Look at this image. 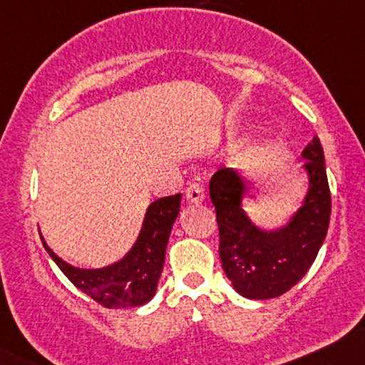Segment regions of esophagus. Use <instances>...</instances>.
<instances>
[{"instance_id":"1","label":"esophagus","mask_w":365,"mask_h":365,"mask_svg":"<svg viewBox=\"0 0 365 365\" xmlns=\"http://www.w3.org/2000/svg\"><path fill=\"white\" fill-rule=\"evenodd\" d=\"M185 197L190 204H201L204 201V189L199 183H192L185 192Z\"/></svg>"}]
</instances>
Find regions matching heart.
Returning a JSON list of instances; mask_svg holds the SVG:
<instances>
[{"label": "heart", "mask_w": 365, "mask_h": 365, "mask_svg": "<svg viewBox=\"0 0 365 365\" xmlns=\"http://www.w3.org/2000/svg\"><path fill=\"white\" fill-rule=\"evenodd\" d=\"M268 147H270L268 140H262V142H259L258 145L255 147V152H256V154H263V152L268 150Z\"/></svg>", "instance_id": "1"}]
</instances>
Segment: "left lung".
Returning a JSON list of instances; mask_svg holds the SVG:
<instances>
[{
	"label": "left lung",
	"instance_id": "obj_1",
	"mask_svg": "<svg viewBox=\"0 0 365 365\" xmlns=\"http://www.w3.org/2000/svg\"><path fill=\"white\" fill-rule=\"evenodd\" d=\"M308 178L305 197L286 223L256 225L244 210L250 180L234 168L216 171L210 195L220 230V259L232 287L247 299L277 298L302 280L327 235L331 192L320 140L302 152Z\"/></svg>",
	"mask_w": 365,
	"mask_h": 365
}]
</instances>
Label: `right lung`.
<instances>
[{
  "instance_id": "add662e5",
  "label": "right lung",
  "mask_w": 365,
  "mask_h": 365,
  "mask_svg": "<svg viewBox=\"0 0 365 365\" xmlns=\"http://www.w3.org/2000/svg\"><path fill=\"white\" fill-rule=\"evenodd\" d=\"M182 194L150 202L143 216L142 228L131 250L119 262L102 268H79L67 263L50 250L43 234L46 253L78 289L107 308L142 307L154 298L161 277L168 241Z\"/></svg>"
}]
</instances>
